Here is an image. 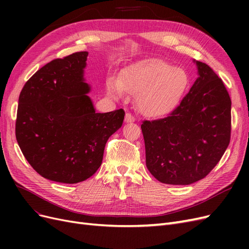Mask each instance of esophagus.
I'll list each match as a JSON object with an SVG mask.
<instances>
[{"label":"esophagus","instance_id":"1","mask_svg":"<svg viewBox=\"0 0 249 249\" xmlns=\"http://www.w3.org/2000/svg\"><path fill=\"white\" fill-rule=\"evenodd\" d=\"M124 122H125L126 124L134 123V122H135V118L130 114V113H126V114H125V118H124Z\"/></svg>","mask_w":249,"mask_h":249}]
</instances>
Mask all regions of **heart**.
<instances>
[{"mask_svg":"<svg viewBox=\"0 0 249 249\" xmlns=\"http://www.w3.org/2000/svg\"><path fill=\"white\" fill-rule=\"evenodd\" d=\"M189 78L179 67H172L161 59H143L109 80L108 93L117 99L122 92L135 95L140 113L148 117L166 115L175 109L188 87Z\"/></svg>","mask_w":249,"mask_h":249,"instance_id":"1","label":"heart"}]
</instances>
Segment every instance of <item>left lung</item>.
Segmentation results:
<instances>
[{
  "label": "left lung",
  "mask_w": 249,
  "mask_h": 249,
  "mask_svg": "<svg viewBox=\"0 0 249 249\" xmlns=\"http://www.w3.org/2000/svg\"><path fill=\"white\" fill-rule=\"evenodd\" d=\"M197 79L169 116L141 124L149 172L164 184L190 185L205 178L227 150L231 102L209 65L193 59Z\"/></svg>",
  "instance_id": "left-lung-1"
}]
</instances>
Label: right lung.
Segmentation results:
<instances>
[{
	"instance_id": "1",
	"label": "right lung",
	"mask_w": 249,
	"mask_h": 249,
	"mask_svg": "<svg viewBox=\"0 0 249 249\" xmlns=\"http://www.w3.org/2000/svg\"><path fill=\"white\" fill-rule=\"evenodd\" d=\"M88 52L55 59L28 80L18 97L16 136L22 155L43 178L76 184L100 168L106 142L124 111L96 113L88 93Z\"/></svg>"
}]
</instances>
